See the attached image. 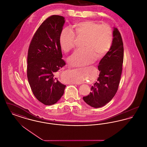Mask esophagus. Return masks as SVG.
I'll return each instance as SVG.
<instances>
[{"label":"esophagus","instance_id":"34e87169","mask_svg":"<svg viewBox=\"0 0 147 147\" xmlns=\"http://www.w3.org/2000/svg\"><path fill=\"white\" fill-rule=\"evenodd\" d=\"M74 84H77V85H78V84H78V83H73Z\"/></svg>","mask_w":147,"mask_h":147}]
</instances>
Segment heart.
I'll list each match as a JSON object with an SVG mask.
<instances>
[{
    "instance_id": "heart-1",
    "label": "heart",
    "mask_w": 147,
    "mask_h": 147,
    "mask_svg": "<svg viewBox=\"0 0 147 147\" xmlns=\"http://www.w3.org/2000/svg\"><path fill=\"white\" fill-rule=\"evenodd\" d=\"M78 36H85L84 47L76 51L69 58L72 66L80 67L91 64L98 58H102L109 52L112 45L113 34L111 28L106 25H100L92 21L79 22L74 26ZM59 45L65 52L73 49L75 46V35L68 28H63L59 36ZM83 81L80 77L76 78V82Z\"/></svg>"
}]
</instances>
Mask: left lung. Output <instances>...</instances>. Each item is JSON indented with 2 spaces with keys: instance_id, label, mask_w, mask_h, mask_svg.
I'll return each instance as SVG.
<instances>
[{
  "instance_id": "1",
  "label": "left lung",
  "mask_w": 147,
  "mask_h": 147,
  "mask_svg": "<svg viewBox=\"0 0 147 147\" xmlns=\"http://www.w3.org/2000/svg\"><path fill=\"white\" fill-rule=\"evenodd\" d=\"M113 37L110 49L98 64V82L91 86L90 94L83 97L84 101L94 108L109 102L118 90L123 62V44L118 29L115 27Z\"/></svg>"
}]
</instances>
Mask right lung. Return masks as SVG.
Returning a JSON list of instances; mask_svg holds the SVG:
<instances>
[{
  "label": "right lung",
  "instance_id": "right-lung-1",
  "mask_svg": "<svg viewBox=\"0 0 147 147\" xmlns=\"http://www.w3.org/2000/svg\"><path fill=\"white\" fill-rule=\"evenodd\" d=\"M64 19L62 16L52 15L43 21L28 49V83L36 98L46 105L56 104L66 86L57 77V72L65 65L59 45Z\"/></svg>",
  "mask_w": 147,
  "mask_h": 147
}]
</instances>
